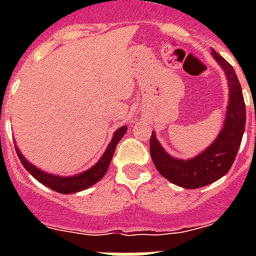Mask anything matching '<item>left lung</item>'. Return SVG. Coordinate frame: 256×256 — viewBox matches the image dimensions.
Listing matches in <instances>:
<instances>
[{
  "mask_svg": "<svg viewBox=\"0 0 256 256\" xmlns=\"http://www.w3.org/2000/svg\"><path fill=\"white\" fill-rule=\"evenodd\" d=\"M214 60L224 70L228 81V106L222 132L216 140L191 160H178L164 152L156 132L150 138V154L156 170L162 176L183 188H199L218 180L228 172L238 154L246 128V104L234 68L219 56L211 52Z\"/></svg>",
  "mask_w": 256,
  "mask_h": 256,
  "instance_id": "1",
  "label": "left lung"
}]
</instances>
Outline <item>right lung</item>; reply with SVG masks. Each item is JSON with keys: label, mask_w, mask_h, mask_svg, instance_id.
Returning <instances> with one entry per match:
<instances>
[{"label": "right lung", "mask_w": 256, "mask_h": 256, "mask_svg": "<svg viewBox=\"0 0 256 256\" xmlns=\"http://www.w3.org/2000/svg\"><path fill=\"white\" fill-rule=\"evenodd\" d=\"M126 130H128L126 126H122V128H118L114 132V136H112L108 148L104 150V156H100V160L92 168H88V170L84 171L81 174L73 175V176H60V175L45 172V171L40 170L34 164H30L29 160L22 156L17 146H16V152H17V156L20 160H21L22 166L29 171L30 174L33 175L38 182H41L46 187H49V188L57 191V192H61V194H73V192H78V191H82L85 190V188H88V187H92V184H96L98 180L104 178V175L108 172V164L112 162L116 144L122 140V136H124Z\"/></svg>", "instance_id": "obj_1"}]
</instances>
